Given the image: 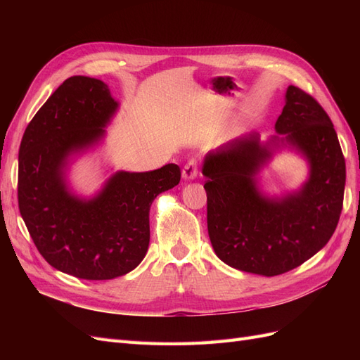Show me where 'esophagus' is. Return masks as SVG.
<instances>
[{"mask_svg":"<svg viewBox=\"0 0 360 360\" xmlns=\"http://www.w3.org/2000/svg\"><path fill=\"white\" fill-rule=\"evenodd\" d=\"M198 171H200V162H198V159L192 158L186 162V165L183 167L181 176L184 180H192L198 176Z\"/></svg>","mask_w":360,"mask_h":360,"instance_id":"34e87169","label":"esophagus"}]
</instances>
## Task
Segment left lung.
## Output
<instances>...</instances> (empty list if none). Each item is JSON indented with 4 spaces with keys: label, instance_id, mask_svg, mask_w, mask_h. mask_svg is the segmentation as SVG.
<instances>
[{
    "label": "left lung",
    "instance_id": "left-lung-1",
    "mask_svg": "<svg viewBox=\"0 0 360 360\" xmlns=\"http://www.w3.org/2000/svg\"><path fill=\"white\" fill-rule=\"evenodd\" d=\"M311 163L303 189L261 197L254 176L270 156L250 134L207 156V228L216 255L249 274L276 276L299 267L329 242L340 221L345 159L332 120L311 94L290 85L275 124Z\"/></svg>",
    "mask_w": 360,
    "mask_h": 360
}]
</instances>
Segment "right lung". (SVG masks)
I'll return each instance as SVG.
<instances>
[{
  "mask_svg": "<svg viewBox=\"0 0 360 360\" xmlns=\"http://www.w3.org/2000/svg\"><path fill=\"white\" fill-rule=\"evenodd\" d=\"M117 106L105 82L72 76L32 117L19 147L18 202L27 230L52 267L79 279L134 270L148 249L151 202L181 177L176 163L122 171L94 200L72 197L63 181L66 159L103 136Z\"/></svg>",
  "mask_w": 360,
  "mask_h": 360,
  "instance_id": "right-lung-1",
  "label": "right lung"
}]
</instances>
